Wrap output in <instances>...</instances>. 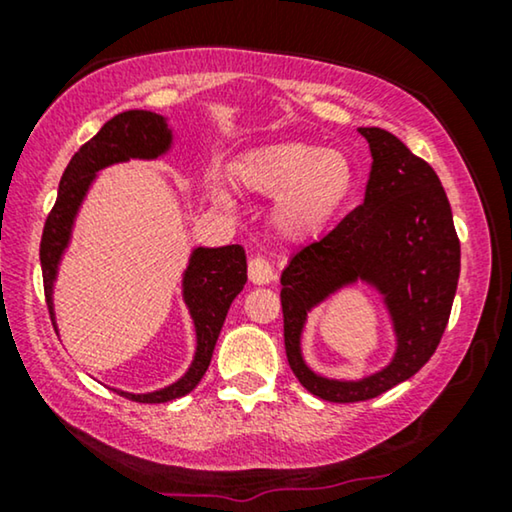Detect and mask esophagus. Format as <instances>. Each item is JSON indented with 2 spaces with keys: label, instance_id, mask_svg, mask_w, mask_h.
Wrapping results in <instances>:
<instances>
[{
  "label": "esophagus",
  "instance_id": "esophagus-1",
  "mask_svg": "<svg viewBox=\"0 0 512 512\" xmlns=\"http://www.w3.org/2000/svg\"><path fill=\"white\" fill-rule=\"evenodd\" d=\"M249 279L254 284H270L275 279V270L272 263L263 256H251L249 258Z\"/></svg>",
  "mask_w": 512,
  "mask_h": 512
}]
</instances>
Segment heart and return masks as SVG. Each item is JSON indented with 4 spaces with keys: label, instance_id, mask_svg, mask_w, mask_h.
<instances>
[{
    "label": "heart",
    "instance_id": "obj_1",
    "mask_svg": "<svg viewBox=\"0 0 512 512\" xmlns=\"http://www.w3.org/2000/svg\"><path fill=\"white\" fill-rule=\"evenodd\" d=\"M235 184L258 198H275L272 230L279 240L305 244L317 240L354 191V165L347 153L314 144L270 142L244 151L233 167ZM219 207H233L223 186H212Z\"/></svg>",
    "mask_w": 512,
    "mask_h": 512
}]
</instances>
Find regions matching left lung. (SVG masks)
<instances>
[{"label": "left lung", "instance_id": "obj_1", "mask_svg": "<svg viewBox=\"0 0 512 512\" xmlns=\"http://www.w3.org/2000/svg\"><path fill=\"white\" fill-rule=\"evenodd\" d=\"M359 132L373 156L363 205L324 240L300 249L282 272L286 359L310 394L331 403L380 396L431 359L450 319L461 265L452 209L433 167L387 130ZM359 281L383 296L397 352L387 367L361 381L314 374L299 347L306 314Z\"/></svg>", "mask_w": 512, "mask_h": 512}]
</instances>
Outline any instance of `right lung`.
Segmentation results:
<instances>
[{
  "label": "right lung",
  "mask_w": 512,
  "mask_h": 512,
  "mask_svg": "<svg viewBox=\"0 0 512 512\" xmlns=\"http://www.w3.org/2000/svg\"><path fill=\"white\" fill-rule=\"evenodd\" d=\"M172 144L174 135L165 116L144 109H130L104 123L102 130L69 160L60 179L58 200L46 219L39 249L46 305L55 333H58V326H55L53 286L58 279L62 256L72 242L76 214L97 179V172H102L104 167L128 163V160H158L170 153ZM244 284H247V256L240 244L195 247L188 256L184 277H181V296H184L195 326V356L191 366L177 382L167 384L163 389L146 391V394L114 389L116 394L137 403H165L191 394L202 375L207 373L230 303L244 289Z\"/></svg>",
  "instance_id": "obj_1"
}]
</instances>
